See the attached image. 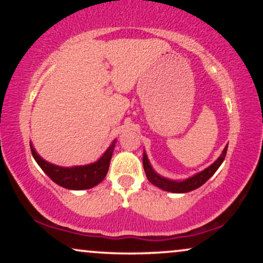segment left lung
<instances>
[{"label":"left lung","mask_w":263,"mask_h":263,"mask_svg":"<svg viewBox=\"0 0 263 263\" xmlns=\"http://www.w3.org/2000/svg\"><path fill=\"white\" fill-rule=\"evenodd\" d=\"M226 151H228V146L222 149V153L220 155L219 158L213 163V164H210L209 167L205 168L204 171L199 172V173L186 178V179L184 180H173V179H170V178L162 177L161 174L157 173V172L153 170L152 165H151L146 152H143V168L149 182L152 183L153 185L158 186L159 189L165 190V192H171V193H188L194 189H198L199 186L203 185L209 178L213 177V174L218 171V168L221 165V163L224 162Z\"/></svg>","instance_id":"obj_1"}]
</instances>
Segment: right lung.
<instances>
[{"instance_id":"1","label":"right lung","mask_w":263,"mask_h":263,"mask_svg":"<svg viewBox=\"0 0 263 263\" xmlns=\"http://www.w3.org/2000/svg\"><path fill=\"white\" fill-rule=\"evenodd\" d=\"M115 143H116V140L110 144V147L96 162L85 165H74V167H62V165L47 162L38 155L32 143L31 151L33 158L38 163L39 167L54 183L66 189L84 190L98 185L106 177L111 157H112L115 149Z\"/></svg>"}]
</instances>
